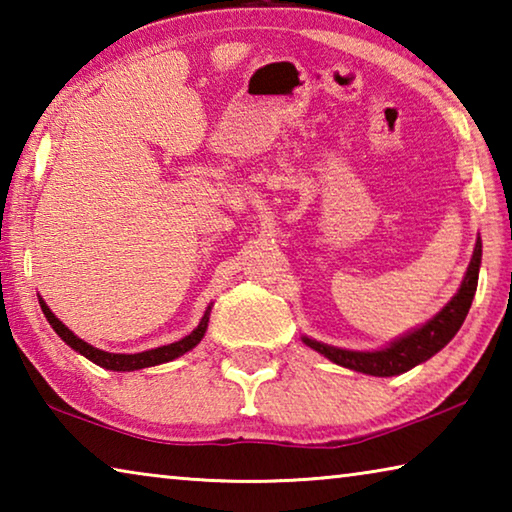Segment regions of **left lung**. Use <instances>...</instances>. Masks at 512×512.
Returning <instances> with one entry per match:
<instances>
[{"label":"left lung","mask_w":512,"mask_h":512,"mask_svg":"<svg viewBox=\"0 0 512 512\" xmlns=\"http://www.w3.org/2000/svg\"><path fill=\"white\" fill-rule=\"evenodd\" d=\"M481 237H476L474 253L470 264H467V271L463 275V282L454 298L447 302V305L438 311L436 316L429 318L427 323L409 329V332L397 336L391 343H386L384 348L379 350H345L336 348V345L320 343L316 339H309V336L302 334V343L309 345L311 350H316L327 357L336 366L350 368L363 372V375L372 377H395L402 375V372H409L411 368L420 366L433 354L440 352L445 345L454 339L458 329H461L467 311L472 307L476 284H479V268H481Z\"/></svg>","instance_id":"1"}]
</instances>
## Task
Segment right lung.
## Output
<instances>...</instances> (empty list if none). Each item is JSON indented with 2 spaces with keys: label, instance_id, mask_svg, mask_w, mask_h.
<instances>
[{
  "label": "right lung",
  "instance_id": "right-lung-1",
  "mask_svg": "<svg viewBox=\"0 0 512 512\" xmlns=\"http://www.w3.org/2000/svg\"><path fill=\"white\" fill-rule=\"evenodd\" d=\"M38 300H40L42 314H45V318L49 320V325L54 327V332L69 345V348H72L74 352L83 354L85 359H90L92 363H97V366L106 368V370H112V372H133V370L160 366V363H167V361L183 357L185 352L194 350L196 345L203 341V336L207 332V323H210V311H212V305L205 309L201 323H198L194 332H189L185 339H180L176 343H169V345H160V348H153V350L135 352V354H117V352L99 350V348H94V345L79 339V336H76L72 329H69L63 323V320L56 318V314L47 307L45 300H42V298H38Z\"/></svg>",
  "mask_w": 512,
  "mask_h": 512
}]
</instances>
